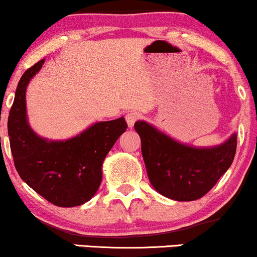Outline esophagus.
Wrapping results in <instances>:
<instances>
[{"mask_svg":"<svg viewBox=\"0 0 257 257\" xmlns=\"http://www.w3.org/2000/svg\"><path fill=\"white\" fill-rule=\"evenodd\" d=\"M140 118V114L137 113V112H128L127 114H126V122H127V126L130 128L133 127V125H135V122L138 120Z\"/></svg>","mask_w":257,"mask_h":257,"instance_id":"obj_1","label":"esophagus"}]
</instances>
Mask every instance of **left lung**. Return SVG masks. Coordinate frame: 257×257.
<instances>
[{"label": "left lung", "mask_w": 257, "mask_h": 257, "mask_svg": "<svg viewBox=\"0 0 257 257\" xmlns=\"http://www.w3.org/2000/svg\"><path fill=\"white\" fill-rule=\"evenodd\" d=\"M135 130L142 139V153L151 185L175 201H193L209 192L226 173L236 152L237 135L214 146H193L172 138L145 120Z\"/></svg>", "instance_id": "1"}]
</instances>
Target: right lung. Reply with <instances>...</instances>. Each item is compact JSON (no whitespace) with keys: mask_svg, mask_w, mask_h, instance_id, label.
<instances>
[{"mask_svg":"<svg viewBox=\"0 0 257 257\" xmlns=\"http://www.w3.org/2000/svg\"><path fill=\"white\" fill-rule=\"evenodd\" d=\"M44 62L28 69L17 84L8 118L10 149L17 173L29 187L56 206L76 207L97 193L105 158L127 125L120 117L94 122L68 139L38 136L28 120L26 92Z\"/></svg>","mask_w":257,"mask_h":257,"instance_id":"1","label":"right lung"}]
</instances>
